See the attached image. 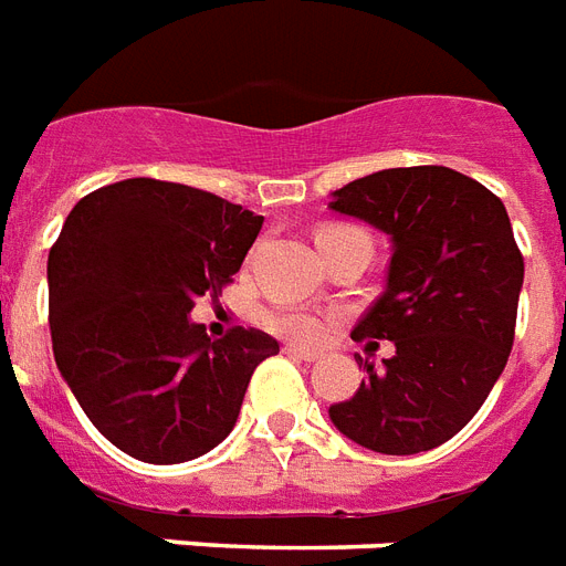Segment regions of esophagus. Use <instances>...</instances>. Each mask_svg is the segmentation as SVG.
Here are the masks:
<instances>
[{
  "label": "esophagus",
  "instance_id": "34e87169",
  "mask_svg": "<svg viewBox=\"0 0 566 566\" xmlns=\"http://www.w3.org/2000/svg\"><path fill=\"white\" fill-rule=\"evenodd\" d=\"M289 356H297V359L304 361H318L321 359V350H312V347H297V345H286L283 347Z\"/></svg>",
  "mask_w": 566,
  "mask_h": 566
}]
</instances>
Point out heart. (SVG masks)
<instances>
[{
  "label": "heart",
  "instance_id": "obj_1",
  "mask_svg": "<svg viewBox=\"0 0 566 566\" xmlns=\"http://www.w3.org/2000/svg\"><path fill=\"white\" fill-rule=\"evenodd\" d=\"M347 230H356V228L329 224V228L318 230V239L336 237V233H347ZM265 321H269V327L274 329V333H280V336H286V338H297V342H306V338L318 336V321L301 310H277V312H271Z\"/></svg>",
  "mask_w": 566,
  "mask_h": 566
}]
</instances>
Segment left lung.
<instances>
[{"mask_svg": "<svg viewBox=\"0 0 566 566\" xmlns=\"http://www.w3.org/2000/svg\"><path fill=\"white\" fill-rule=\"evenodd\" d=\"M329 207L391 237L386 292L350 336L397 347L379 370L356 356L368 377L329 418L374 453L432 450L468 427L512 354L523 254L509 212L447 166L374 171Z\"/></svg>", "mask_w": 566, "mask_h": 566, "instance_id": "obj_1", "label": "left lung"}]
</instances>
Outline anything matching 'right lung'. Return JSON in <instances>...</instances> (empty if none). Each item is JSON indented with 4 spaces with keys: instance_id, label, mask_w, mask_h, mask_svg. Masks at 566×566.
<instances>
[{
    "instance_id": "1",
    "label": "right lung",
    "mask_w": 566,
    "mask_h": 566,
    "mask_svg": "<svg viewBox=\"0 0 566 566\" xmlns=\"http://www.w3.org/2000/svg\"><path fill=\"white\" fill-rule=\"evenodd\" d=\"M262 216L205 189L128 178L72 207L49 251V329L57 370L122 453L178 464L210 453L237 423L269 333L210 338L198 297L233 283Z\"/></svg>"
}]
</instances>
